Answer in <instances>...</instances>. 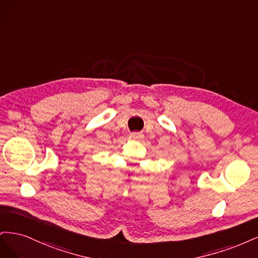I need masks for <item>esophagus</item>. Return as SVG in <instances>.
<instances>
[{
    "label": "esophagus",
    "instance_id": "esophagus-1",
    "mask_svg": "<svg viewBox=\"0 0 258 258\" xmlns=\"http://www.w3.org/2000/svg\"><path fill=\"white\" fill-rule=\"evenodd\" d=\"M131 137L134 138V139H140V138H143V134H141V133L135 132V133H132Z\"/></svg>",
    "mask_w": 258,
    "mask_h": 258
}]
</instances>
